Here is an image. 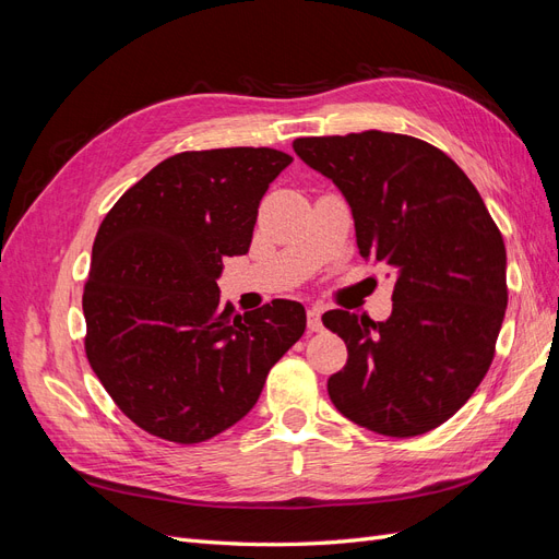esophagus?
Instances as JSON below:
<instances>
[{
	"label": "esophagus",
	"mask_w": 559,
	"mask_h": 559,
	"mask_svg": "<svg viewBox=\"0 0 559 559\" xmlns=\"http://www.w3.org/2000/svg\"><path fill=\"white\" fill-rule=\"evenodd\" d=\"M321 329H324V324H321V308L319 306H312L308 310V331L310 333H319Z\"/></svg>",
	"instance_id": "34e87169"
}]
</instances>
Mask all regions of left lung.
Instances as JSON below:
<instances>
[{"mask_svg":"<svg viewBox=\"0 0 559 559\" xmlns=\"http://www.w3.org/2000/svg\"><path fill=\"white\" fill-rule=\"evenodd\" d=\"M294 151L347 198L361 257L394 273L386 321L321 317L347 345L329 378L333 405L382 436L441 427L495 359L509 306L499 226L462 167L411 134L298 138Z\"/></svg>","mask_w":559,"mask_h":559,"instance_id":"obj_1","label":"left lung"}]
</instances>
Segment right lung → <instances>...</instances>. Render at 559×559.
<instances>
[{
  "label": "right lung",
  "instance_id": "1",
  "mask_svg": "<svg viewBox=\"0 0 559 559\" xmlns=\"http://www.w3.org/2000/svg\"><path fill=\"white\" fill-rule=\"evenodd\" d=\"M294 158L267 146L183 151L116 200L83 286L86 357L128 419L193 445L240 421L306 331V310L273 300L218 306L224 259L247 253L261 198Z\"/></svg>",
  "mask_w": 559,
  "mask_h": 559
}]
</instances>
